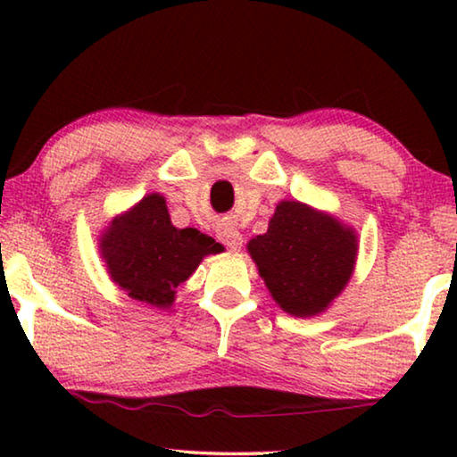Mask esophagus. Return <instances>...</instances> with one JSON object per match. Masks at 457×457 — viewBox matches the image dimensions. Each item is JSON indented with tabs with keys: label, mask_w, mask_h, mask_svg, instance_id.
Returning <instances> with one entry per match:
<instances>
[{
	"label": "esophagus",
	"mask_w": 457,
	"mask_h": 457,
	"mask_svg": "<svg viewBox=\"0 0 457 457\" xmlns=\"http://www.w3.org/2000/svg\"><path fill=\"white\" fill-rule=\"evenodd\" d=\"M218 239H220L228 249H233V252H239L243 247V237L237 228H230V227L220 228L218 230Z\"/></svg>",
	"instance_id": "1"
}]
</instances>
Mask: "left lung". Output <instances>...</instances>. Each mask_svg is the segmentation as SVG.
Masks as SVG:
<instances>
[{
    "label": "left lung",
    "instance_id": "left-lung-1",
    "mask_svg": "<svg viewBox=\"0 0 457 457\" xmlns=\"http://www.w3.org/2000/svg\"><path fill=\"white\" fill-rule=\"evenodd\" d=\"M247 249L280 308L308 318L327 310L347 285L358 241L335 218L299 202H280L268 233Z\"/></svg>",
    "mask_w": 457,
    "mask_h": 457
}]
</instances>
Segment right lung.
Instances as JSON below:
<instances>
[{
    "instance_id": "right-lung-1",
    "label": "right lung",
    "mask_w": 457,
    "mask_h": 457,
    "mask_svg": "<svg viewBox=\"0 0 457 457\" xmlns=\"http://www.w3.org/2000/svg\"><path fill=\"white\" fill-rule=\"evenodd\" d=\"M104 258L114 283L137 302L168 308L174 291L218 243L197 228L172 227L164 197H143L105 230Z\"/></svg>"
}]
</instances>
